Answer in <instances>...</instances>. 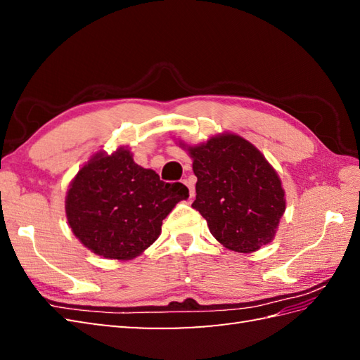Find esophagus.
Returning <instances> with one entry per match:
<instances>
[{"instance_id": "1", "label": "esophagus", "mask_w": 360, "mask_h": 360, "mask_svg": "<svg viewBox=\"0 0 360 360\" xmlns=\"http://www.w3.org/2000/svg\"><path fill=\"white\" fill-rule=\"evenodd\" d=\"M182 182H184V184L188 187V195H190V198H193V196H195V187H193L192 182H190L188 179H184Z\"/></svg>"}]
</instances>
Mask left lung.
Segmentation results:
<instances>
[{
  "instance_id": "obj_1",
  "label": "left lung",
  "mask_w": 360,
  "mask_h": 360,
  "mask_svg": "<svg viewBox=\"0 0 360 360\" xmlns=\"http://www.w3.org/2000/svg\"><path fill=\"white\" fill-rule=\"evenodd\" d=\"M188 153L198 178L192 207L210 233L243 254L271 243L286 202L278 174L262 153L236 134L215 136Z\"/></svg>"
}]
</instances>
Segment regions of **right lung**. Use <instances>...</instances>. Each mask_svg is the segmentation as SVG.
Masks as SVG:
<instances>
[{"label":"right lung","mask_w":360,"mask_h":360,"mask_svg":"<svg viewBox=\"0 0 360 360\" xmlns=\"http://www.w3.org/2000/svg\"><path fill=\"white\" fill-rule=\"evenodd\" d=\"M187 198L184 184L160 181L120 148L110 156L97 153L77 173L66 196V217L94 254L131 259L156 241L162 219Z\"/></svg>","instance_id":"obj_1"}]
</instances>
